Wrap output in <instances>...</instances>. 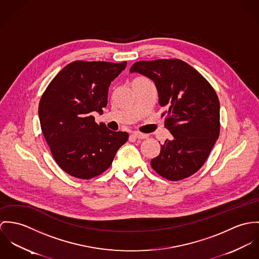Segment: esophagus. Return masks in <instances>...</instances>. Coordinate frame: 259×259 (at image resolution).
Here are the masks:
<instances>
[{"mask_svg":"<svg viewBox=\"0 0 259 259\" xmlns=\"http://www.w3.org/2000/svg\"><path fill=\"white\" fill-rule=\"evenodd\" d=\"M132 136L135 137V138H137V139H147V138H148V135L143 134V133H139V132H134V133L132 134Z\"/></svg>","mask_w":259,"mask_h":259,"instance_id":"obj_1","label":"esophagus"}]
</instances>
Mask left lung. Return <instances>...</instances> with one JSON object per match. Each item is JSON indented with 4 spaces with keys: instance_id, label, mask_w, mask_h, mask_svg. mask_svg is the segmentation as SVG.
<instances>
[{
    "instance_id": "obj_1",
    "label": "left lung",
    "mask_w": 259,
    "mask_h": 259,
    "mask_svg": "<svg viewBox=\"0 0 259 259\" xmlns=\"http://www.w3.org/2000/svg\"><path fill=\"white\" fill-rule=\"evenodd\" d=\"M130 72L155 82L165 127L172 134L161 145L152 168L180 181L199 171L220 135V101L214 89L194 67L180 59L135 62Z\"/></svg>"
}]
</instances>
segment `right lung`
I'll use <instances>...</instances> for the list:
<instances>
[{
    "instance_id": "right-lung-1",
    "label": "right lung",
    "mask_w": 259,
    "mask_h": 259,
    "mask_svg": "<svg viewBox=\"0 0 259 259\" xmlns=\"http://www.w3.org/2000/svg\"><path fill=\"white\" fill-rule=\"evenodd\" d=\"M127 62L77 60L63 67L42 94L38 117L42 134L58 166L72 177L89 180L105 172L128 133L99 125L111 81Z\"/></svg>"
}]
</instances>
